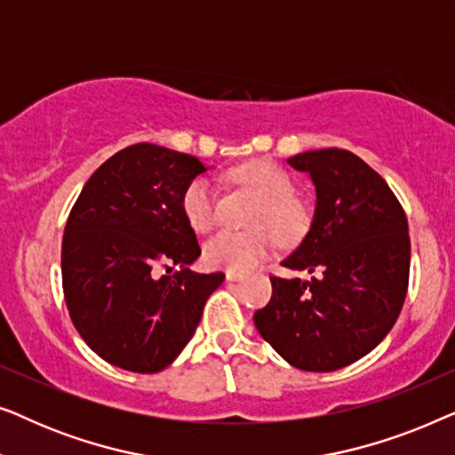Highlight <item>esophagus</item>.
<instances>
[{"label": "esophagus", "instance_id": "1", "mask_svg": "<svg viewBox=\"0 0 455 455\" xmlns=\"http://www.w3.org/2000/svg\"><path fill=\"white\" fill-rule=\"evenodd\" d=\"M244 277V273H238V271H226V279L228 282H238V279Z\"/></svg>", "mask_w": 455, "mask_h": 455}]
</instances>
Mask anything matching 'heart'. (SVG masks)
<instances>
[{
  "label": "heart",
  "mask_w": 455,
  "mask_h": 455,
  "mask_svg": "<svg viewBox=\"0 0 455 455\" xmlns=\"http://www.w3.org/2000/svg\"><path fill=\"white\" fill-rule=\"evenodd\" d=\"M235 182L260 198L254 213V229H220L204 244L209 265L229 271H248L267 259L275 246V235L285 242L298 240L308 228V213L294 198V182L271 161H251L232 172ZM182 213L196 232H209L217 220V195L207 178H195L182 192ZM272 228L269 230L268 228Z\"/></svg>",
  "instance_id": "1"
}]
</instances>
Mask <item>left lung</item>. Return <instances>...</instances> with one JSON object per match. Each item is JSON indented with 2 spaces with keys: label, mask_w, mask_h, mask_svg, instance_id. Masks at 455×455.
Listing matches in <instances>:
<instances>
[{
  "label": "left lung",
  "mask_w": 455,
  "mask_h": 455,
  "mask_svg": "<svg viewBox=\"0 0 455 455\" xmlns=\"http://www.w3.org/2000/svg\"><path fill=\"white\" fill-rule=\"evenodd\" d=\"M313 178L315 217L283 267L313 277H271L273 296L254 325L300 371L344 369L395 325L410 275L408 220L387 182L344 148L288 159Z\"/></svg>",
  "instance_id": "8db88e82"
}]
</instances>
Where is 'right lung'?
Listing matches in <instances>:
<instances>
[{
  "mask_svg": "<svg viewBox=\"0 0 455 455\" xmlns=\"http://www.w3.org/2000/svg\"><path fill=\"white\" fill-rule=\"evenodd\" d=\"M204 172L192 155L139 142L105 161L74 203L64 298L80 338L109 364L142 375L170 366L226 277L188 269L201 246L180 201Z\"/></svg>",
  "mask_w": 455,
  "mask_h": 455,
  "instance_id": "right-lung-1",
  "label": "right lung"
}]
</instances>
